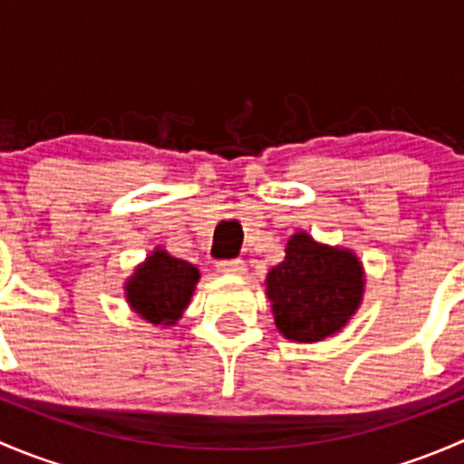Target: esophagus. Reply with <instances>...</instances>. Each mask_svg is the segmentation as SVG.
Segmentation results:
<instances>
[{"label":"esophagus","instance_id":"1","mask_svg":"<svg viewBox=\"0 0 464 464\" xmlns=\"http://www.w3.org/2000/svg\"><path fill=\"white\" fill-rule=\"evenodd\" d=\"M218 269L222 271V274L240 276V274H245V271H246V265H245V260H219Z\"/></svg>","mask_w":464,"mask_h":464}]
</instances>
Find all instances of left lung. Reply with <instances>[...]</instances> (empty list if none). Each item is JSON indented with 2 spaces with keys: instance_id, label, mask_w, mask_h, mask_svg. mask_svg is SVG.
I'll use <instances>...</instances> for the list:
<instances>
[{
  "instance_id": "8db88e82",
  "label": "left lung",
  "mask_w": 464,
  "mask_h": 464,
  "mask_svg": "<svg viewBox=\"0 0 464 464\" xmlns=\"http://www.w3.org/2000/svg\"><path fill=\"white\" fill-rule=\"evenodd\" d=\"M285 260L266 276L276 327L292 341H321L357 312L363 271L350 251L316 245L307 233L287 242Z\"/></svg>"
}]
</instances>
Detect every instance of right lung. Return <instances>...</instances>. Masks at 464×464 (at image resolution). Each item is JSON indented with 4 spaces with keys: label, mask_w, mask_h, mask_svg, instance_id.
Listing matches in <instances>:
<instances>
[{
    "label": "right lung",
    "mask_w": 464,
    "mask_h": 464,
    "mask_svg": "<svg viewBox=\"0 0 464 464\" xmlns=\"http://www.w3.org/2000/svg\"><path fill=\"white\" fill-rule=\"evenodd\" d=\"M199 280L198 266L157 249L128 280V301L145 321L172 325L188 305Z\"/></svg>",
    "instance_id": "1"
}]
</instances>
